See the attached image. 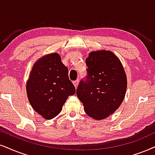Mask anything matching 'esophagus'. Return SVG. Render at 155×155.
Segmentation results:
<instances>
[{
    "mask_svg": "<svg viewBox=\"0 0 155 155\" xmlns=\"http://www.w3.org/2000/svg\"><path fill=\"white\" fill-rule=\"evenodd\" d=\"M73 83H74V87H75V88L76 89V88H77V87H78V85H79V80H76V81H74Z\"/></svg>",
    "mask_w": 155,
    "mask_h": 155,
    "instance_id": "esophagus-1",
    "label": "esophagus"
}]
</instances>
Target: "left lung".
Returning a JSON list of instances; mask_svg holds the SVG:
<instances>
[{"label": "left lung", "instance_id": "left-lung-1", "mask_svg": "<svg viewBox=\"0 0 155 155\" xmlns=\"http://www.w3.org/2000/svg\"><path fill=\"white\" fill-rule=\"evenodd\" d=\"M87 81H81L76 95L91 118L101 120L120 107L127 91V80L119 58L110 51L89 53L86 59Z\"/></svg>", "mask_w": 155, "mask_h": 155}]
</instances>
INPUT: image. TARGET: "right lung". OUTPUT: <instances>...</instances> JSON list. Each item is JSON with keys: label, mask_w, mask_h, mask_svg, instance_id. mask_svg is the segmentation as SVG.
<instances>
[{"label": "right lung", "mask_w": 155, "mask_h": 155, "mask_svg": "<svg viewBox=\"0 0 155 155\" xmlns=\"http://www.w3.org/2000/svg\"><path fill=\"white\" fill-rule=\"evenodd\" d=\"M68 73L57 53L45 55L34 64L26 83L27 96L33 109L44 119L57 116L68 97L75 94Z\"/></svg>", "instance_id": "right-lung-1"}]
</instances>
